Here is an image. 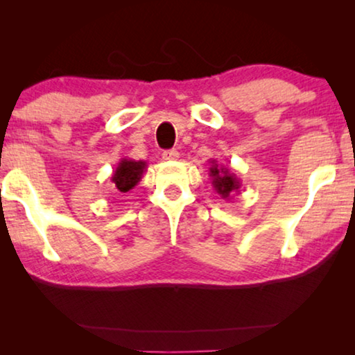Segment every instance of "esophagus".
<instances>
[{"label":"esophagus","instance_id":"esophagus-1","mask_svg":"<svg viewBox=\"0 0 355 355\" xmlns=\"http://www.w3.org/2000/svg\"><path fill=\"white\" fill-rule=\"evenodd\" d=\"M179 158V152L178 150H166V152H163V159H166V162H174V159Z\"/></svg>","mask_w":355,"mask_h":355}]
</instances>
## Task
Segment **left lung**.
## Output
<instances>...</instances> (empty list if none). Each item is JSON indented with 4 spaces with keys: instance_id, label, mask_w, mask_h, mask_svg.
I'll list each match as a JSON object with an SVG mask.
<instances>
[{
    "instance_id": "left-lung-1",
    "label": "left lung",
    "mask_w": 355,
    "mask_h": 355,
    "mask_svg": "<svg viewBox=\"0 0 355 355\" xmlns=\"http://www.w3.org/2000/svg\"><path fill=\"white\" fill-rule=\"evenodd\" d=\"M210 164L211 166L208 168V174H210L211 178L213 187H215V191L220 193L221 198L230 200L236 192H239L241 179L237 178L230 168L223 166V164L218 163L216 159L211 158Z\"/></svg>"
}]
</instances>
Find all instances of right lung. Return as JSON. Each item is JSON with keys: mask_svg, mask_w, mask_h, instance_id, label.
<instances>
[{"mask_svg": "<svg viewBox=\"0 0 355 355\" xmlns=\"http://www.w3.org/2000/svg\"><path fill=\"white\" fill-rule=\"evenodd\" d=\"M147 171V163L139 159H129L123 158L116 166L113 176H111V182L114 184V189L119 192H129L140 182L144 178V173Z\"/></svg>", "mask_w": 355, "mask_h": 355, "instance_id": "1", "label": "right lung"}]
</instances>
